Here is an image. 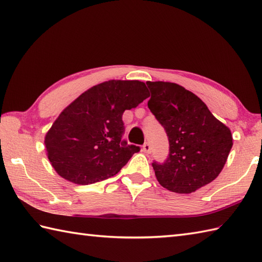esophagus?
<instances>
[{
  "mask_svg": "<svg viewBox=\"0 0 262 262\" xmlns=\"http://www.w3.org/2000/svg\"><path fill=\"white\" fill-rule=\"evenodd\" d=\"M143 151L145 152V153H147V154L151 153V145H149L148 143L144 144V145H143Z\"/></svg>",
  "mask_w": 262,
  "mask_h": 262,
  "instance_id": "obj_1",
  "label": "esophagus"
}]
</instances>
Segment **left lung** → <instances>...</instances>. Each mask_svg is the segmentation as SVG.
<instances>
[{"label":"left lung","mask_w":262,"mask_h":262,"mask_svg":"<svg viewBox=\"0 0 262 262\" xmlns=\"http://www.w3.org/2000/svg\"><path fill=\"white\" fill-rule=\"evenodd\" d=\"M147 105L169 138L165 162L152 163L160 185L190 193L215 180L233 145L230 128L215 118L202 99L171 82H146Z\"/></svg>","instance_id":"left-lung-1"}]
</instances>
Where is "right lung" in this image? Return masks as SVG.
<instances>
[{
  "instance_id": "1",
  "label": "right lung",
  "mask_w": 262,
  "mask_h": 262,
  "mask_svg": "<svg viewBox=\"0 0 262 262\" xmlns=\"http://www.w3.org/2000/svg\"><path fill=\"white\" fill-rule=\"evenodd\" d=\"M147 97L145 83L136 80L105 81L83 92L59 114L45 136L55 171L75 185H91L118 173L140 151L121 141L122 114Z\"/></svg>"
}]
</instances>
